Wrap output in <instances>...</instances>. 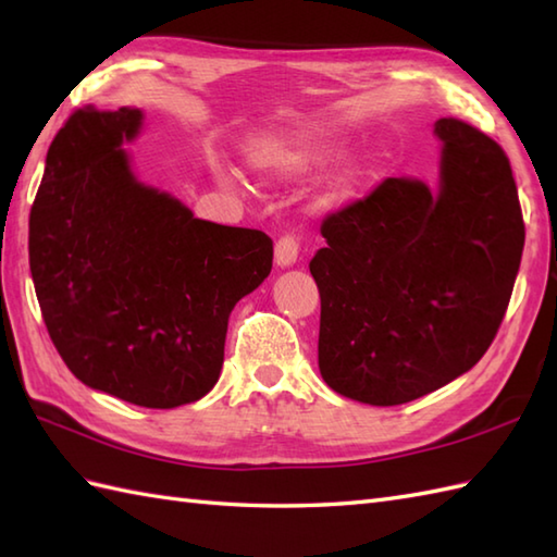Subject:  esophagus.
I'll list each match as a JSON object with an SVG mask.
<instances>
[{
  "label": "esophagus",
  "instance_id": "1",
  "mask_svg": "<svg viewBox=\"0 0 557 557\" xmlns=\"http://www.w3.org/2000/svg\"><path fill=\"white\" fill-rule=\"evenodd\" d=\"M297 258H299V239H297V236H292V234L280 236L277 244H275V263L280 268H289V265L297 263Z\"/></svg>",
  "mask_w": 557,
  "mask_h": 557
}]
</instances>
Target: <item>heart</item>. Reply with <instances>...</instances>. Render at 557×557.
<instances>
[{"label":"heart","mask_w":557,"mask_h":557,"mask_svg":"<svg viewBox=\"0 0 557 557\" xmlns=\"http://www.w3.org/2000/svg\"><path fill=\"white\" fill-rule=\"evenodd\" d=\"M335 156H337V150L330 144H325V140H313V144H306V146L292 148V150L270 152V156H263V162L275 170L297 174V172H311V170L323 168V164L333 162ZM354 184H357V172L349 170L345 174H339L330 198L347 196L354 188Z\"/></svg>","instance_id":"1"}]
</instances>
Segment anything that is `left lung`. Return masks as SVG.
I'll return each instance as SVG.
<instances>
[{"label": "left lung", "mask_w": 557, "mask_h": 557, "mask_svg": "<svg viewBox=\"0 0 557 557\" xmlns=\"http://www.w3.org/2000/svg\"><path fill=\"white\" fill-rule=\"evenodd\" d=\"M441 191L387 176L321 224L318 369L349 399L395 407L467 373L498 335L524 248L510 160L437 120Z\"/></svg>", "instance_id": "left-lung-1"}]
</instances>
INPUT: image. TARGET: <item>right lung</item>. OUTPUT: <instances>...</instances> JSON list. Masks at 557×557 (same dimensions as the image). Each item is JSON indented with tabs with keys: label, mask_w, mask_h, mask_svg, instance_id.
I'll use <instances>...</instances> for the list:
<instances>
[{
	"label": "right lung",
	"mask_w": 557,
	"mask_h": 557,
	"mask_svg": "<svg viewBox=\"0 0 557 557\" xmlns=\"http://www.w3.org/2000/svg\"><path fill=\"white\" fill-rule=\"evenodd\" d=\"M140 110L69 114L47 150L28 222L42 321L69 371L148 409L208 395L236 301L272 270L258 230L194 218L128 170Z\"/></svg>",
	"instance_id": "1"
}]
</instances>
